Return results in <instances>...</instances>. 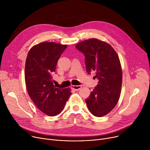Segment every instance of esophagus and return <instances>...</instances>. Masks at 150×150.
<instances>
[{"mask_svg": "<svg viewBox=\"0 0 150 150\" xmlns=\"http://www.w3.org/2000/svg\"><path fill=\"white\" fill-rule=\"evenodd\" d=\"M81 87H82L81 85H71V88L75 91L79 90V89L81 88Z\"/></svg>", "mask_w": 150, "mask_h": 150, "instance_id": "obj_1", "label": "esophagus"}]
</instances>
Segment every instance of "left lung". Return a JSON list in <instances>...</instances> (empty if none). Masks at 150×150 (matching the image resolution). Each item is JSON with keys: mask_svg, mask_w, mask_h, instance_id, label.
Wrapping results in <instances>:
<instances>
[{"mask_svg": "<svg viewBox=\"0 0 150 150\" xmlns=\"http://www.w3.org/2000/svg\"><path fill=\"white\" fill-rule=\"evenodd\" d=\"M76 48L83 54L87 72H95L98 84L85 99L89 111L95 117L109 113L117 105L121 93L122 70L119 57L108 43L92 38Z\"/></svg>", "mask_w": 150, "mask_h": 150, "instance_id": "1", "label": "left lung"}]
</instances>
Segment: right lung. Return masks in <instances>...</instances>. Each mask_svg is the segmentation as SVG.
<instances>
[{"instance_id":"obj_1","label":"right lung","mask_w":150,"mask_h":150,"mask_svg":"<svg viewBox=\"0 0 150 150\" xmlns=\"http://www.w3.org/2000/svg\"><path fill=\"white\" fill-rule=\"evenodd\" d=\"M67 47V45L42 42L30 49L26 59L28 94L42 112L51 117L62 112L71 95L69 88H56L52 80L57 62Z\"/></svg>"}]
</instances>
